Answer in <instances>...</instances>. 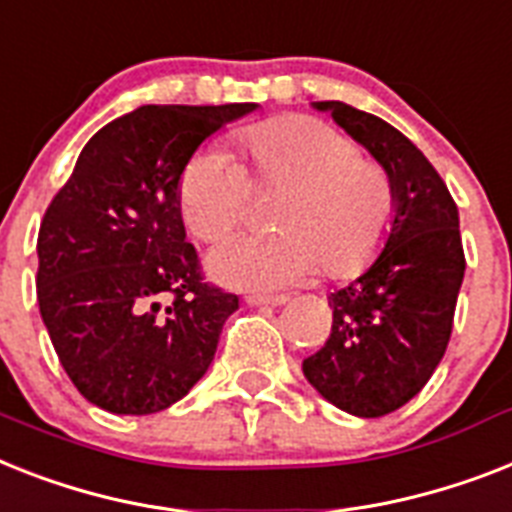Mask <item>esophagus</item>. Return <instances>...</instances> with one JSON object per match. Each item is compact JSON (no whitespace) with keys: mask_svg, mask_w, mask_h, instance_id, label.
I'll use <instances>...</instances> for the list:
<instances>
[{"mask_svg":"<svg viewBox=\"0 0 512 512\" xmlns=\"http://www.w3.org/2000/svg\"><path fill=\"white\" fill-rule=\"evenodd\" d=\"M286 299H289L286 294H273V297H270V294H249L247 305H252V307H257V305L276 307V305H284Z\"/></svg>","mask_w":512,"mask_h":512,"instance_id":"obj_1","label":"esophagus"}]
</instances>
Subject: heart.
I'll list each match as a JSON object with an SVG mask.
<instances>
[{
  "mask_svg": "<svg viewBox=\"0 0 512 512\" xmlns=\"http://www.w3.org/2000/svg\"><path fill=\"white\" fill-rule=\"evenodd\" d=\"M247 168L223 147H202L178 176V210L202 242L242 223L252 184L284 186L273 207V234H236L210 252L218 281L273 292L326 268L331 278L363 273L384 249L397 215L389 173L355 141L310 115H286L236 136Z\"/></svg>",
  "mask_w": 512,
  "mask_h": 512,
  "instance_id": "heart-1",
  "label": "heart"
}]
</instances>
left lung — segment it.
Here are the masks:
<instances>
[{
	"label": "left lung",
	"instance_id": "obj_1",
	"mask_svg": "<svg viewBox=\"0 0 512 512\" xmlns=\"http://www.w3.org/2000/svg\"><path fill=\"white\" fill-rule=\"evenodd\" d=\"M389 173L397 215L363 276L328 297L331 334L302 363L307 381L344 413L381 418L421 392L444 357L463 284L458 205L413 141L371 112L315 102Z\"/></svg>",
	"mask_w": 512,
	"mask_h": 512
}]
</instances>
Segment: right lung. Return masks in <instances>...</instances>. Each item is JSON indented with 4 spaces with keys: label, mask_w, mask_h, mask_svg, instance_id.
Masks as SVG:
<instances>
[{
    "label": "right lung",
    "mask_w": 512,
    "mask_h": 512,
    "mask_svg": "<svg viewBox=\"0 0 512 512\" xmlns=\"http://www.w3.org/2000/svg\"><path fill=\"white\" fill-rule=\"evenodd\" d=\"M234 105H144L81 149L39 228L36 297L62 368L107 413H160L213 363L239 297L205 281L178 176ZM169 299V307L161 302Z\"/></svg>",
    "instance_id": "obj_1"
}]
</instances>
